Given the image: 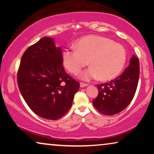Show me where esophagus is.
Here are the masks:
<instances>
[{"label": "esophagus", "instance_id": "1", "mask_svg": "<svg viewBox=\"0 0 154 154\" xmlns=\"http://www.w3.org/2000/svg\"><path fill=\"white\" fill-rule=\"evenodd\" d=\"M88 85V83H80V86H81V88H83V87H85V86H87Z\"/></svg>", "mask_w": 154, "mask_h": 154}]
</instances>
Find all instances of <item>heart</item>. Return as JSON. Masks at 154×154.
<instances>
[{"instance_id":"1","label":"heart","mask_w":154,"mask_h":154,"mask_svg":"<svg viewBox=\"0 0 154 154\" xmlns=\"http://www.w3.org/2000/svg\"><path fill=\"white\" fill-rule=\"evenodd\" d=\"M125 61L126 52L123 46L100 35L82 38L73 47L62 52L64 66L73 74H78L88 62L91 65L81 74L83 80L98 76L102 81L114 79L123 70Z\"/></svg>"}]
</instances>
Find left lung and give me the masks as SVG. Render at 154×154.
Listing matches in <instances>:
<instances>
[{"label": "left lung", "mask_w": 154, "mask_h": 154, "mask_svg": "<svg viewBox=\"0 0 154 154\" xmlns=\"http://www.w3.org/2000/svg\"><path fill=\"white\" fill-rule=\"evenodd\" d=\"M140 77V62L134 55L124 72L112 81L97 85L99 93L92 101L99 112L112 116L124 110L133 99Z\"/></svg>", "instance_id": "8db88e82"}]
</instances>
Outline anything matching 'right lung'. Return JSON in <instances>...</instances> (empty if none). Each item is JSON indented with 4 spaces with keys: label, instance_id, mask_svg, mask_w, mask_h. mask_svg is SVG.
<instances>
[{
    "label": "right lung",
    "instance_id": "right-lung-1",
    "mask_svg": "<svg viewBox=\"0 0 154 154\" xmlns=\"http://www.w3.org/2000/svg\"><path fill=\"white\" fill-rule=\"evenodd\" d=\"M62 51L52 38L44 37L24 52L17 71L19 89L33 112L57 120L72 105L80 84L66 73Z\"/></svg>",
    "mask_w": 154,
    "mask_h": 154
}]
</instances>
